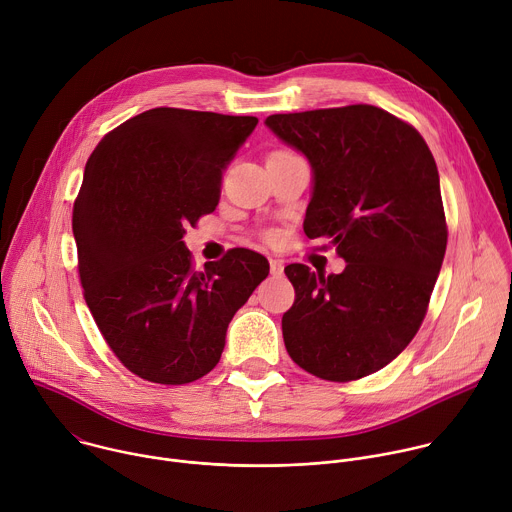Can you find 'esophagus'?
Wrapping results in <instances>:
<instances>
[{
  "label": "esophagus",
  "instance_id": "obj_1",
  "mask_svg": "<svg viewBox=\"0 0 512 512\" xmlns=\"http://www.w3.org/2000/svg\"><path fill=\"white\" fill-rule=\"evenodd\" d=\"M269 269H271V275H275V277L283 275V261L281 259H271Z\"/></svg>",
  "mask_w": 512,
  "mask_h": 512
}]
</instances>
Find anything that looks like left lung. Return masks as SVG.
Instances as JSON below:
<instances>
[{
	"instance_id": "obj_1",
	"label": "left lung",
	"mask_w": 512,
	"mask_h": 512,
	"mask_svg": "<svg viewBox=\"0 0 512 512\" xmlns=\"http://www.w3.org/2000/svg\"><path fill=\"white\" fill-rule=\"evenodd\" d=\"M312 168L304 231L346 261L340 273L285 267L296 302L283 342L326 381L373 375L417 334L446 255L440 174L423 137L373 105L269 115Z\"/></svg>"
}]
</instances>
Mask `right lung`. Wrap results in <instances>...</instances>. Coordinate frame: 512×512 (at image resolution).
<instances>
[{"mask_svg":"<svg viewBox=\"0 0 512 512\" xmlns=\"http://www.w3.org/2000/svg\"><path fill=\"white\" fill-rule=\"evenodd\" d=\"M257 117L158 107L107 133L85 166L72 233L87 306L137 377L184 385L221 360L269 263L249 249L192 269L186 227L216 208Z\"/></svg>","mask_w":512,"mask_h":512,"instance_id":"add662e5","label":"right lung"}]
</instances>
